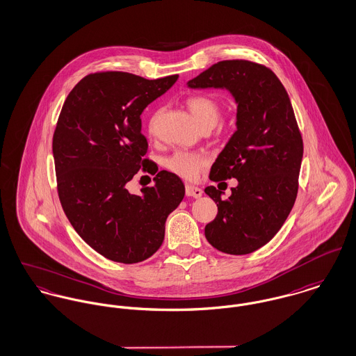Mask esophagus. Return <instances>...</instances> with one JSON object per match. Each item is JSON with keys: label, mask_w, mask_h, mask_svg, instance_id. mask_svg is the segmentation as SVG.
Masks as SVG:
<instances>
[{"label": "esophagus", "mask_w": 356, "mask_h": 356, "mask_svg": "<svg viewBox=\"0 0 356 356\" xmlns=\"http://www.w3.org/2000/svg\"><path fill=\"white\" fill-rule=\"evenodd\" d=\"M185 193H186L188 197L198 198V197L202 195V191L200 188H197V186H193V185H186L185 186Z\"/></svg>", "instance_id": "1"}]
</instances>
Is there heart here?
Here are the masks:
<instances>
[{
	"instance_id": "1",
	"label": "heart",
	"mask_w": 356,
	"mask_h": 356,
	"mask_svg": "<svg viewBox=\"0 0 356 356\" xmlns=\"http://www.w3.org/2000/svg\"><path fill=\"white\" fill-rule=\"evenodd\" d=\"M188 107L193 115L194 121L198 124L200 128H213L222 115L220 103L215 97L205 94L189 97ZM159 114L161 111H156L148 121L149 133L155 131ZM205 162V156L200 152L175 151L164 161V165L168 171L174 172L175 175L184 179H194L198 175L200 170L204 167Z\"/></svg>"
}]
</instances>
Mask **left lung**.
Returning <instances> with one entry per match:
<instances>
[{
	"label": "left lung",
	"instance_id": "1",
	"mask_svg": "<svg viewBox=\"0 0 356 356\" xmlns=\"http://www.w3.org/2000/svg\"><path fill=\"white\" fill-rule=\"evenodd\" d=\"M188 87L227 90L236 103V130L209 178H235L238 185L226 200L222 189L205 188L218 205L205 238L227 254L253 253L284 225L298 193L303 141L291 100L270 69L246 60L212 65Z\"/></svg>",
	"mask_w": 356,
	"mask_h": 356
}]
</instances>
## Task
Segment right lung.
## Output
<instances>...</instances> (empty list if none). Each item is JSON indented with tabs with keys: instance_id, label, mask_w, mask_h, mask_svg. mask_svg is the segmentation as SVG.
Listing matches in <instances>:
<instances>
[{
	"instance_id": "add662e5",
	"label": "right lung",
	"mask_w": 356,
	"mask_h": 356,
	"mask_svg": "<svg viewBox=\"0 0 356 356\" xmlns=\"http://www.w3.org/2000/svg\"><path fill=\"white\" fill-rule=\"evenodd\" d=\"M177 80L102 72L80 80L65 100L53 136L60 201L76 232L106 259H149L162 246L167 216L184 200V182L165 170L138 195L127 188L141 167L158 171L143 159L141 114Z\"/></svg>"
}]
</instances>
